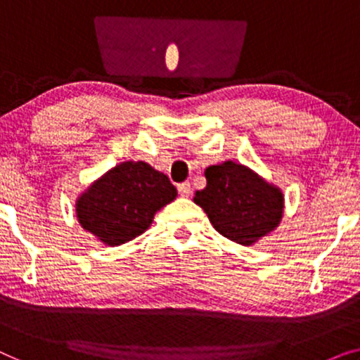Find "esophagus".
<instances>
[{"label":"esophagus","mask_w":360,"mask_h":360,"mask_svg":"<svg viewBox=\"0 0 360 360\" xmlns=\"http://www.w3.org/2000/svg\"><path fill=\"white\" fill-rule=\"evenodd\" d=\"M176 188H179V193H180L181 196H190V195H191V185L188 184V181H184V184H179V186H176Z\"/></svg>","instance_id":"obj_1"}]
</instances>
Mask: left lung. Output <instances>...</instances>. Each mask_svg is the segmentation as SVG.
<instances>
[{"instance_id":"1","label":"left lung","mask_w":360,"mask_h":360,"mask_svg":"<svg viewBox=\"0 0 360 360\" xmlns=\"http://www.w3.org/2000/svg\"><path fill=\"white\" fill-rule=\"evenodd\" d=\"M206 186L193 201L221 236L252 245L278 228L285 200L278 186L238 162L226 160L205 170Z\"/></svg>"}]
</instances>
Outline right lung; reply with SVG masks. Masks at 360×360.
I'll return each mask as SVG.
<instances>
[{
	"label": "right lung",
	"mask_w": 360,
	"mask_h": 360,
	"mask_svg": "<svg viewBox=\"0 0 360 360\" xmlns=\"http://www.w3.org/2000/svg\"><path fill=\"white\" fill-rule=\"evenodd\" d=\"M175 198L176 188L165 174L142 160H127L78 196L75 213L83 229L112 248L149 229L157 211Z\"/></svg>",
	"instance_id": "add662e5"
}]
</instances>
